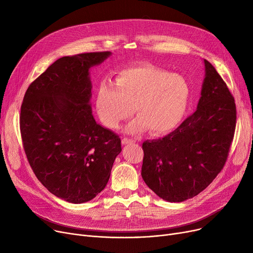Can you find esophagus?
<instances>
[{
	"instance_id": "34e87169",
	"label": "esophagus",
	"mask_w": 253,
	"mask_h": 253,
	"mask_svg": "<svg viewBox=\"0 0 253 253\" xmlns=\"http://www.w3.org/2000/svg\"><path fill=\"white\" fill-rule=\"evenodd\" d=\"M133 142H135V140H134V139H132V138L124 137V138L122 139V143H123V144H128V143H133Z\"/></svg>"
}]
</instances>
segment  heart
<instances>
[{
	"instance_id": "b5f03b06",
	"label": "heart",
	"mask_w": 253,
	"mask_h": 253,
	"mask_svg": "<svg viewBox=\"0 0 253 253\" xmlns=\"http://www.w3.org/2000/svg\"><path fill=\"white\" fill-rule=\"evenodd\" d=\"M190 88L185 80L150 64H139L120 73L115 85L101 82L96 94V110L101 122L111 129L133 114L138 118L129 132L149 129L162 134L174 129L187 112Z\"/></svg>"
}]
</instances>
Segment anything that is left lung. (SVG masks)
<instances>
[{"mask_svg": "<svg viewBox=\"0 0 253 253\" xmlns=\"http://www.w3.org/2000/svg\"><path fill=\"white\" fill-rule=\"evenodd\" d=\"M197 111L163 138L142 143L141 176L163 200L182 202L205 190L227 161L236 129V104L209 61Z\"/></svg>", "mask_w": 253, "mask_h": 253, "instance_id": "1", "label": "left lung"}]
</instances>
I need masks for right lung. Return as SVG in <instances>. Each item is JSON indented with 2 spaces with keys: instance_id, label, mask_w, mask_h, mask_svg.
<instances>
[{
  "instance_id": "obj_1",
  "label": "right lung",
  "mask_w": 253,
  "mask_h": 253,
  "mask_svg": "<svg viewBox=\"0 0 253 253\" xmlns=\"http://www.w3.org/2000/svg\"><path fill=\"white\" fill-rule=\"evenodd\" d=\"M111 52L64 56L53 62L26 90L20 133L37 178L53 195L80 204L108 183L121 139L95 122L90 106L89 69Z\"/></svg>"
}]
</instances>
